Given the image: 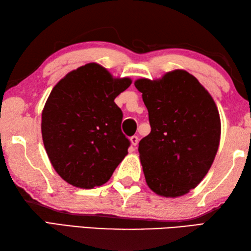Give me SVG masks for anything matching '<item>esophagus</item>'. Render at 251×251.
I'll list each match as a JSON object with an SVG mask.
<instances>
[{"instance_id":"1","label":"esophagus","mask_w":251,"mask_h":251,"mask_svg":"<svg viewBox=\"0 0 251 251\" xmlns=\"http://www.w3.org/2000/svg\"><path fill=\"white\" fill-rule=\"evenodd\" d=\"M130 143H131V146H134V147H136L137 145H138V137L137 136H132V137H130Z\"/></svg>"}]
</instances>
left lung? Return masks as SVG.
Masks as SVG:
<instances>
[{
  "mask_svg": "<svg viewBox=\"0 0 251 251\" xmlns=\"http://www.w3.org/2000/svg\"><path fill=\"white\" fill-rule=\"evenodd\" d=\"M151 132L139 142L147 184L164 197L182 196L210 169L219 148L221 121L211 95L182 69L161 78H139Z\"/></svg>",
  "mask_w": 251,
  "mask_h": 251,
  "instance_id": "obj_1",
  "label": "left lung"
}]
</instances>
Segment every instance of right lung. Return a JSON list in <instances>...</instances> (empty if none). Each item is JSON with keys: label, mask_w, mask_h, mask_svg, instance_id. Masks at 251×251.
I'll list each match as a JSON object with an SVG mask.
<instances>
[{"label": "right lung", "mask_w": 251, "mask_h": 251, "mask_svg": "<svg viewBox=\"0 0 251 251\" xmlns=\"http://www.w3.org/2000/svg\"><path fill=\"white\" fill-rule=\"evenodd\" d=\"M131 84L99 63L69 72L52 88L42 111V138L52 167L73 186L93 189L109 181L128 154L114 99Z\"/></svg>", "instance_id": "right-lung-1"}]
</instances>
